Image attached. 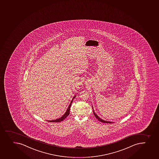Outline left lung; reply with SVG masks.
<instances>
[{
	"mask_svg": "<svg viewBox=\"0 0 159 159\" xmlns=\"http://www.w3.org/2000/svg\"><path fill=\"white\" fill-rule=\"evenodd\" d=\"M92 108H93H93L92 107ZM93 114L94 115V116H95V117H96V118H97V119H98V120H99V121H101V122H102V123H112V122H111V121H105V120H102V119H101V118H100V117H98V115H97L96 114H95V113H94V111Z\"/></svg>",
	"mask_w": 159,
	"mask_h": 159,
	"instance_id": "obj_1",
	"label": "left lung"
}]
</instances>
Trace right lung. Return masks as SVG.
Masks as SVG:
<instances>
[{
  "label": "right lung",
  "mask_w": 159,
  "mask_h": 159,
  "mask_svg": "<svg viewBox=\"0 0 159 159\" xmlns=\"http://www.w3.org/2000/svg\"><path fill=\"white\" fill-rule=\"evenodd\" d=\"M75 97H74L72 98V101H71L70 104V105H69V107L67 108V111L65 113V114L62 116V117H61V118H59V119H57V120H48V121L49 122H56V123H57V122H60V121H61L63 120H65L66 117H67L68 115H69V113H70V108L71 105V104H72V101H73V100H74V98H75Z\"/></svg>",
  "instance_id": "obj_1"
}]
</instances>
